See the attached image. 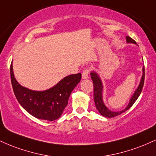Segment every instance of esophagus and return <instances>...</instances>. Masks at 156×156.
<instances>
[{"instance_id":"34e87169","label":"esophagus","mask_w":156,"mask_h":156,"mask_svg":"<svg viewBox=\"0 0 156 156\" xmlns=\"http://www.w3.org/2000/svg\"><path fill=\"white\" fill-rule=\"evenodd\" d=\"M89 73V69H88V68L84 69L83 73H82V78H83V79H87V78H88Z\"/></svg>"}]
</instances>
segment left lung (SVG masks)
<instances>
[{
  "mask_svg": "<svg viewBox=\"0 0 156 156\" xmlns=\"http://www.w3.org/2000/svg\"><path fill=\"white\" fill-rule=\"evenodd\" d=\"M126 41L128 43H133L136 44V42L133 40V39L130 38V37H126ZM143 74L141 76V81L139 83V87H137V89H136V91L134 92L133 96L130 98V100L129 101V103L127 105V107L124 110L120 111V112H113V111L109 110V109L105 106L104 103L103 101V83H102L101 79L100 78L99 76L95 72H92L91 73V78H92L93 81V85H94V103H95V106L97 109L98 110V112H100V114L101 115H103V117H108V118H112L114 117H117V116L119 115V114H122L125 112H126L127 110H128L132 105H133V103H135L136 101L138 99L139 95H140L141 91H142L143 86H144V76H145V73H144V67L142 68Z\"/></svg>",
  "mask_w": 156,
  "mask_h": 156,
  "instance_id": "1",
  "label": "left lung"
}]
</instances>
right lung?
Listing matches in <instances>:
<instances>
[{
  "label": "right lung",
  "instance_id": "obj_1",
  "mask_svg": "<svg viewBox=\"0 0 156 156\" xmlns=\"http://www.w3.org/2000/svg\"><path fill=\"white\" fill-rule=\"evenodd\" d=\"M10 75L14 93L21 106L34 117L48 121H53L61 117L71 92L81 79L80 73L69 75L52 88L39 92L23 87L17 81L12 64Z\"/></svg>",
  "mask_w": 156,
  "mask_h": 156
}]
</instances>
